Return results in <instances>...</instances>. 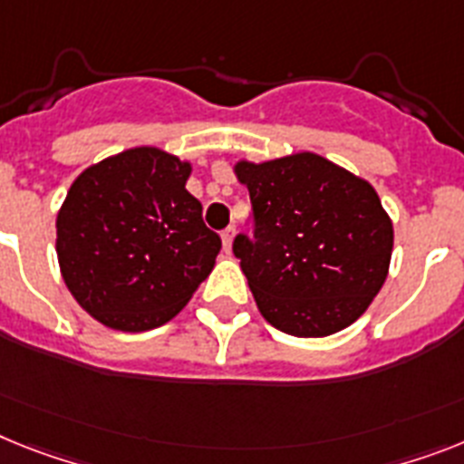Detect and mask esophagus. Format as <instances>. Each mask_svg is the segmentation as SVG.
<instances>
[{
  "instance_id": "obj_1",
  "label": "esophagus",
  "mask_w": 464,
  "mask_h": 464,
  "mask_svg": "<svg viewBox=\"0 0 464 464\" xmlns=\"http://www.w3.org/2000/svg\"><path fill=\"white\" fill-rule=\"evenodd\" d=\"M233 236H236V228H226V231L221 233V245H224L226 255H231L233 250Z\"/></svg>"
}]
</instances>
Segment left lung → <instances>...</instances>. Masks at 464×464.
Listing matches in <instances>:
<instances>
[{
	"label": "left lung",
	"instance_id": "obj_1",
	"mask_svg": "<svg viewBox=\"0 0 464 464\" xmlns=\"http://www.w3.org/2000/svg\"><path fill=\"white\" fill-rule=\"evenodd\" d=\"M233 174L255 209V243L238 236L233 252L259 314L295 337H328L363 316L394 250L371 181L309 150L238 160Z\"/></svg>",
	"mask_w": 464,
	"mask_h": 464
}]
</instances>
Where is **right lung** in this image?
<instances>
[{"label":"right lung","mask_w":464,"mask_h":464,"mask_svg":"<svg viewBox=\"0 0 464 464\" xmlns=\"http://www.w3.org/2000/svg\"><path fill=\"white\" fill-rule=\"evenodd\" d=\"M193 165L136 146L89 165L56 214L65 287L101 325L143 333L172 321L212 274L221 240L186 190Z\"/></svg>","instance_id":"add662e5"}]
</instances>
